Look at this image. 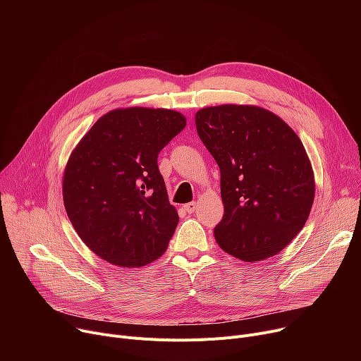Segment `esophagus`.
Instances as JSON below:
<instances>
[{"label":"esophagus","mask_w":361,"mask_h":361,"mask_svg":"<svg viewBox=\"0 0 361 361\" xmlns=\"http://www.w3.org/2000/svg\"><path fill=\"white\" fill-rule=\"evenodd\" d=\"M183 207H184V211H185L187 214H195L196 209H197V203H196V202H190V203L184 204Z\"/></svg>","instance_id":"esophagus-1"}]
</instances>
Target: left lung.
Listing matches in <instances>:
<instances>
[{
  "instance_id": "8db88e82",
  "label": "left lung",
  "mask_w": 361,
  "mask_h": 361,
  "mask_svg": "<svg viewBox=\"0 0 361 361\" xmlns=\"http://www.w3.org/2000/svg\"><path fill=\"white\" fill-rule=\"evenodd\" d=\"M195 120L221 169L218 245L244 262L278 255L305 226L314 200L313 168L300 137L256 105L207 106Z\"/></svg>"
}]
</instances>
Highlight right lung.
<instances>
[{
  "label": "right lung",
  "mask_w": 361,
  "mask_h": 361,
  "mask_svg": "<svg viewBox=\"0 0 361 361\" xmlns=\"http://www.w3.org/2000/svg\"><path fill=\"white\" fill-rule=\"evenodd\" d=\"M185 127L181 112H106L71 152L63 200L75 233L108 263L145 267L161 257L178 224L158 168L159 152Z\"/></svg>",
  "instance_id": "obj_1"
}]
</instances>
